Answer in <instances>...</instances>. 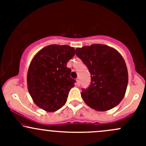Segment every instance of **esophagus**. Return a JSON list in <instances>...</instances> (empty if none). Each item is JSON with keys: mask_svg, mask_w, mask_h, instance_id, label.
Masks as SVG:
<instances>
[{"mask_svg": "<svg viewBox=\"0 0 146 146\" xmlns=\"http://www.w3.org/2000/svg\"><path fill=\"white\" fill-rule=\"evenodd\" d=\"M76 85H77L78 86L80 85V80H79V78L76 79Z\"/></svg>", "mask_w": 146, "mask_h": 146, "instance_id": "esophagus-1", "label": "esophagus"}]
</instances>
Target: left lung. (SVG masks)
<instances>
[{
    "label": "left lung",
    "mask_w": 146,
    "mask_h": 146,
    "mask_svg": "<svg viewBox=\"0 0 146 146\" xmlns=\"http://www.w3.org/2000/svg\"><path fill=\"white\" fill-rule=\"evenodd\" d=\"M76 54L91 75L89 88L82 89L85 104L101 111L118 105L128 85L127 67L122 56L112 47L99 44L77 48Z\"/></svg>",
    "instance_id": "1"
}]
</instances>
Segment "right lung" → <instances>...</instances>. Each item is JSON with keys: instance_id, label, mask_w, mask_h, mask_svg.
<instances>
[{"instance_id": "right-lung-1", "label": "right lung", "mask_w": 146, "mask_h": 146, "mask_svg": "<svg viewBox=\"0 0 146 146\" xmlns=\"http://www.w3.org/2000/svg\"><path fill=\"white\" fill-rule=\"evenodd\" d=\"M75 55L68 45L51 44L34 56L27 72V88L34 102L48 112L57 111L66 104L76 80L70 78L67 63Z\"/></svg>"}]
</instances>
